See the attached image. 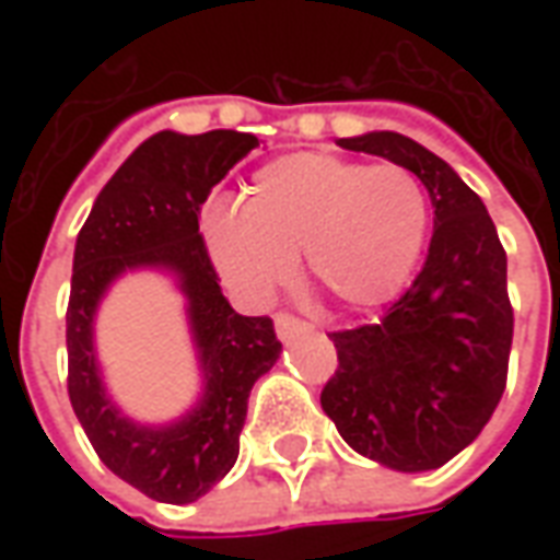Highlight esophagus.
Here are the masks:
<instances>
[{
    "label": "esophagus",
    "mask_w": 560,
    "mask_h": 560,
    "mask_svg": "<svg viewBox=\"0 0 560 560\" xmlns=\"http://www.w3.org/2000/svg\"><path fill=\"white\" fill-rule=\"evenodd\" d=\"M300 332H308V324H303L300 317L276 315V336H279L281 341L293 339V336H300Z\"/></svg>",
    "instance_id": "obj_1"
}]
</instances>
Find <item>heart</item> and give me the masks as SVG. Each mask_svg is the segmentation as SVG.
<instances>
[{
  "label": "heart",
  "instance_id": "heart-1",
  "mask_svg": "<svg viewBox=\"0 0 560 560\" xmlns=\"http://www.w3.org/2000/svg\"><path fill=\"white\" fill-rule=\"evenodd\" d=\"M425 224V195L399 164L303 152L260 167L243 215L207 221V245L224 281L248 300H267L303 255L315 284L351 308H372L408 281Z\"/></svg>",
  "mask_w": 560,
  "mask_h": 560
}]
</instances>
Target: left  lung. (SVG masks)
Returning a JSON list of instances; mask_svg holds the SVG:
<instances>
[{
	"label": "left lung",
	"instance_id": "obj_1",
	"mask_svg": "<svg viewBox=\"0 0 560 560\" xmlns=\"http://www.w3.org/2000/svg\"><path fill=\"white\" fill-rule=\"evenodd\" d=\"M411 171L434 231L420 276L377 324L329 339L339 369L320 408L360 456L401 474L446 465L482 432L506 387L513 308L506 255L482 200L444 159L396 131L341 138Z\"/></svg>",
	"mask_w": 560,
	"mask_h": 560
}]
</instances>
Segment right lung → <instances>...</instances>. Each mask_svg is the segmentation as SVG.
Listing matches in <instances>:
<instances>
[{
	"mask_svg": "<svg viewBox=\"0 0 560 560\" xmlns=\"http://www.w3.org/2000/svg\"><path fill=\"white\" fill-rule=\"evenodd\" d=\"M255 135L159 131L104 185L74 245L66 315L68 396L95 453L119 480L161 504H191L240 456L248 393L281 353L269 317L236 315L219 288L200 236V207ZM135 268L171 275L186 300L201 369V396L183 418L152 427L131 421L103 384L94 315L116 278Z\"/></svg>",
	"mask_w": 560,
	"mask_h": 560,
	"instance_id": "right-lung-1",
	"label": "right lung"
}]
</instances>
